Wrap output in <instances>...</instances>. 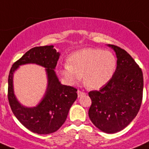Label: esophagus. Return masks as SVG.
<instances>
[{"label": "esophagus", "mask_w": 149, "mask_h": 149, "mask_svg": "<svg viewBox=\"0 0 149 149\" xmlns=\"http://www.w3.org/2000/svg\"><path fill=\"white\" fill-rule=\"evenodd\" d=\"M77 93H78V96H83V95L85 94V93H84V92L79 91V90H78Z\"/></svg>", "instance_id": "obj_1"}]
</instances>
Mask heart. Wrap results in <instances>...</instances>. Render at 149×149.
<instances>
[{
  "instance_id": "obj_1",
  "label": "heart",
  "mask_w": 149,
  "mask_h": 149,
  "mask_svg": "<svg viewBox=\"0 0 149 149\" xmlns=\"http://www.w3.org/2000/svg\"><path fill=\"white\" fill-rule=\"evenodd\" d=\"M116 59L111 52L95 48H85L70 56L61 74L69 84L83 79L87 86L98 89L112 79L116 70Z\"/></svg>"
}]
</instances>
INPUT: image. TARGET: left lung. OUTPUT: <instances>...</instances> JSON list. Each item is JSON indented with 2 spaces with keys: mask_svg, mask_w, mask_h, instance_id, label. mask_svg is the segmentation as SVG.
Masks as SVG:
<instances>
[{
  "mask_svg": "<svg viewBox=\"0 0 149 149\" xmlns=\"http://www.w3.org/2000/svg\"><path fill=\"white\" fill-rule=\"evenodd\" d=\"M115 51L117 65L113 76L100 91L88 93V115L96 128L108 134L124 129L135 118L143 101L141 68L125 49L108 45Z\"/></svg>",
  "mask_w": 149,
  "mask_h": 149,
  "instance_id": "obj_1",
  "label": "left lung"
}]
</instances>
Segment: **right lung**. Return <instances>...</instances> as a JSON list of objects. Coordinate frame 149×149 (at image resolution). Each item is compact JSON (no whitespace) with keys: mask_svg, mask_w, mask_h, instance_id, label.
I'll use <instances>...</instances> for the list:
<instances>
[{"mask_svg":"<svg viewBox=\"0 0 149 149\" xmlns=\"http://www.w3.org/2000/svg\"><path fill=\"white\" fill-rule=\"evenodd\" d=\"M60 53L50 46L36 47L28 50L12 66L8 78V100L15 117L29 131L38 134L56 131L64 124L68 112L77 98V89L63 85L58 81L54 69ZM37 63L46 68L48 85L46 93L36 107L26 108L17 102L13 91L12 78L20 65Z\"/></svg>","mask_w":149,"mask_h":149,"instance_id":"1","label":"right lung"}]
</instances>
